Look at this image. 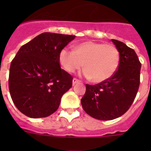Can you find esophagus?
I'll list each match as a JSON object with an SVG mask.
<instances>
[{"mask_svg":"<svg viewBox=\"0 0 151 151\" xmlns=\"http://www.w3.org/2000/svg\"><path fill=\"white\" fill-rule=\"evenodd\" d=\"M79 81H80L78 80V79H77V78H73V85H75V84L78 83Z\"/></svg>","mask_w":151,"mask_h":151,"instance_id":"1","label":"esophagus"}]
</instances>
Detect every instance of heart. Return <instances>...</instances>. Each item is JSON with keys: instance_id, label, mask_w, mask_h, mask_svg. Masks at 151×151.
Wrapping results in <instances>:
<instances>
[{"instance_id": "obj_1", "label": "heart", "mask_w": 151, "mask_h": 151, "mask_svg": "<svg viewBox=\"0 0 151 151\" xmlns=\"http://www.w3.org/2000/svg\"><path fill=\"white\" fill-rule=\"evenodd\" d=\"M59 63L68 73H74L84 65V75L94 82L108 80L117 71L120 63L119 51L111 44L86 41L74 47V51L63 48Z\"/></svg>"}]
</instances>
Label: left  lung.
Wrapping results in <instances>:
<instances>
[{
	"mask_svg": "<svg viewBox=\"0 0 151 151\" xmlns=\"http://www.w3.org/2000/svg\"><path fill=\"white\" fill-rule=\"evenodd\" d=\"M111 41L119 51L118 69L105 81L86 85L85 94L81 99L88 114L103 121L124 114L133 103L140 83L141 63L136 52L122 41Z\"/></svg>",
	"mask_w": 151,
	"mask_h": 151,
	"instance_id": "left-lung-1",
	"label": "left lung"
}]
</instances>
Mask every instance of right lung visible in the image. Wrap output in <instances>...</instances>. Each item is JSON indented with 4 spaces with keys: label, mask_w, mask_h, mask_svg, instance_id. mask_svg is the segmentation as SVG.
I'll return each mask as SVG.
<instances>
[{
    "label": "right lung",
    "mask_w": 151,
    "mask_h": 151,
    "mask_svg": "<svg viewBox=\"0 0 151 151\" xmlns=\"http://www.w3.org/2000/svg\"><path fill=\"white\" fill-rule=\"evenodd\" d=\"M74 35L43 33L22 45L11 63L8 87L18 110L32 118L48 117L59 108L73 77L61 69L60 51Z\"/></svg>",
    "instance_id": "1"
}]
</instances>
